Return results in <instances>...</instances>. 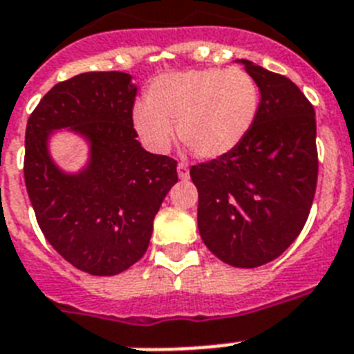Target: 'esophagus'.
Wrapping results in <instances>:
<instances>
[{"mask_svg":"<svg viewBox=\"0 0 354 354\" xmlns=\"http://www.w3.org/2000/svg\"><path fill=\"white\" fill-rule=\"evenodd\" d=\"M178 176H180V180H189V167H187L185 163L178 165Z\"/></svg>","mask_w":354,"mask_h":354,"instance_id":"1","label":"esophagus"}]
</instances>
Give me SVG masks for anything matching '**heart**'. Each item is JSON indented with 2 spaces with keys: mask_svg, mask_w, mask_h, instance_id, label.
Listing matches in <instances>:
<instances>
[{
  "mask_svg": "<svg viewBox=\"0 0 354 354\" xmlns=\"http://www.w3.org/2000/svg\"><path fill=\"white\" fill-rule=\"evenodd\" d=\"M147 100L133 108V122L149 149L163 153L174 136L201 160H218L237 149L254 126L259 88L239 68H205L160 75Z\"/></svg>",
  "mask_w": 354,
  "mask_h": 354,
  "instance_id": "heart-1",
  "label": "heart"
}]
</instances>
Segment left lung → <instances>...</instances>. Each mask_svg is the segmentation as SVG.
Wrapping results in <instances>:
<instances>
[{"instance_id":"left-lung-1","label":"left lung","mask_w":354,"mask_h":354,"mask_svg":"<svg viewBox=\"0 0 354 354\" xmlns=\"http://www.w3.org/2000/svg\"><path fill=\"white\" fill-rule=\"evenodd\" d=\"M259 88L257 117L241 145L191 167L198 228L223 263L257 268L301 234L313 203L319 160L315 109L288 77L237 59Z\"/></svg>"}]
</instances>
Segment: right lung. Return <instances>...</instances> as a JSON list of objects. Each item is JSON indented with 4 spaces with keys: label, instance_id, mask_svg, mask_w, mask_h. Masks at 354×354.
Returning <instances> with one entry per match:
<instances>
[{
    "label": "right lung",
    "instance_id": "obj_1",
    "mask_svg": "<svg viewBox=\"0 0 354 354\" xmlns=\"http://www.w3.org/2000/svg\"><path fill=\"white\" fill-rule=\"evenodd\" d=\"M135 97L129 73L88 71L53 86L26 124L25 183L39 228L68 263L91 275H117L140 259L178 182L176 162L136 140ZM62 129L88 145L75 173L49 153Z\"/></svg>",
    "mask_w": 354,
    "mask_h": 354
}]
</instances>
